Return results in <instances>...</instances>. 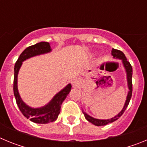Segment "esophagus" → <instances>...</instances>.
<instances>
[{"instance_id": "obj_1", "label": "esophagus", "mask_w": 147, "mask_h": 147, "mask_svg": "<svg viewBox=\"0 0 147 147\" xmlns=\"http://www.w3.org/2000/svg\"><path fill=\"white\" fill-rule=\"evenodd\" d=\"M79 84H80V82H79V81H78L77 80H74V81L72 82L73 86L75 87V88H76V87L79 86Z\"/></svg>"}]
</instances>
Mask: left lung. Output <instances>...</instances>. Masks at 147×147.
<instances>
[{"instance_id":"obj_1","label":"left lung","mask_w":147,"mask_h":147,"mask_svg":"<svg viewBox=\"0 0 147 147\" xmlns=\"http://www.w3.org/2000/svg\"><path fill=\"white\" fill-rule=\"evenodd\" d=\"M111 54L113 55V58L115 59H121L122 63H123V65H124V68H125L126 73H127V85H128V88H129V91L127 93V98H126L125 104L124 105V107L121 110L120 113L119 114L114 116V117L111 118L110 119H95V118L91 117L90 115H89L88 114H87L86 113L84 112L82 110V113L85 115V119L88 121L89 122L92 123L93 124L96 126H105L107 125V124H110V123H112V122L115 121L117 119H119V118L122 115V114L124 113L125 110L127 109V106L129 105V102L130 101L131 96H132V67L131 66L130 63H129L128 61L127 60V58H126L125 55L122 51H121L117 50V49H112V53Z\"/></svg>"}]
</instances>
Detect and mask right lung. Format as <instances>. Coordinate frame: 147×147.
<instances>
[{"label":"right lung","instance_id":"1","mask_svg":"<svg viewBox=\"0 0 147 147\" xmlns=\"http://www.w3.org/2000/svg\"><path fill=\"white\" fill-rule=\"evenodd\" d=\"M51 51L49 42H40L26 48L20 54L15 65V77H14V95L17 105L23 115L30 121L37 124H48L57 119L60 113L62 103L71 90V85L68 84L62 90L57 93L46 105L38 108L29 107L23 102L19 94L18 89V75L23 61L35 56L44 54Z\"/></svg>","mask_w":147,"mask_h":147}]
</instances>
